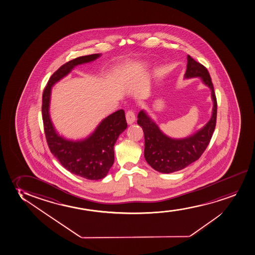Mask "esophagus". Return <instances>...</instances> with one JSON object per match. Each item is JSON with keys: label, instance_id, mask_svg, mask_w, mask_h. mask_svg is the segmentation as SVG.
I'll return each instance as SVG.
<instances>
[{"label": "esophagus", "instance_id": "esophagus-1", "mask_svg": "<svg viewBox=\"0 0 255 255\" xmlns=\"http://www.w3.org/2000/svg\"><path fill=\"white\" fill-rule=\"evenodd\" d=\"M126 120L129 125H131L133 123L135 122L136 120V116L135 113L133 112L132 110H128L126 113Z\"/></svg>", "mask_w": 255, "mask_h": 255}]
</instances>
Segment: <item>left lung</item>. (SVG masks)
Segmentation results:
<instances>
[{
	"label": "left lung",
	"mask_w": 255,
	"mask_h": 255,
	"mask_svg": "<svg viewBox=\"0 0 255 255\" xmlns=\"http://www.w3.org/2000/svg\"><path fill=\"white\" fill-rule=\"evenodd\" d=\"M201 77L212 91L214 100L213 114L209 123L195 135L184 139H172L165 136L143 111L138 113L137 124L144 134V157L153 169L161 173H172L184 169L198 160L210 142L215 131L217 117V100L209 71L188 55L185 78Z\"/></svg>",
	"instance_id": "obj_1"
}]
</instances>
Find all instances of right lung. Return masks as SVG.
Listing matches in <instances>:
<instances>
[{
  "label": "right lung",
  "instance_id": "add662e5",
  "mask_svg": "<svg viewBox=\"0 0 255 255\" xmlns=\"http://www.w3.org/2000/svg\"><path fill=\"white\" fill-rule=\"evenodd\" d=\"M100 54L95 53L78 57L60 66L50 77L42 94V119L46 142L52 152L65 169L89 180H100L107 175L114 162V144L119 135L127 128L124 110L117 111L104 119L96 130L86 140L72 142L58 136L50 120L51 87L66 76L74 66L96 60Z\"/></svg>",
  "mask_w": 255,
  "mask_h": 255
}]
</instances>
